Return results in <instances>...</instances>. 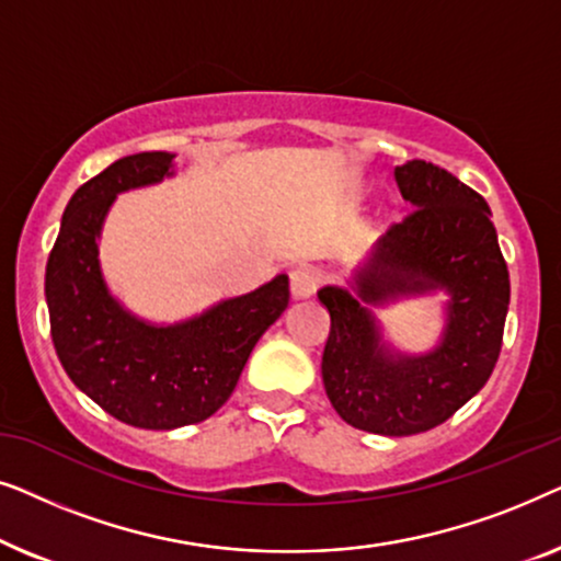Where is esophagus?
Listing matches in <instances>:
<instances>
[{"mask_svg":"<svg viewBox=\"0 0 561 561\" xmlns=\"http://www.w3.org/2000/svg\"><path fill=\"white\" fill-rule=\"evenodd\" d=\"M319 288V275L317 271H311V267H296L294 273H290V294L294 298H309L317 294Z\"/></svg>","mask_w":561,"mask_h":561,"instance_id":"1","label":"esophagus"}]
</instances>
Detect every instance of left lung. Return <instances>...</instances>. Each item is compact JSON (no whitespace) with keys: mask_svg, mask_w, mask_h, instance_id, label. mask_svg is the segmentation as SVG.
<instances>
[{"mask_svg":"<svg viewBox=\"0 0 561 561\" xmlns=\"http://www.w3.org/2000/svg\"><path fill=\"white\" fill-rule=\"evenodd\" d=\"M396 183L413 209L380 237L350 288L319 290L332 319L321 357L329 401L350 426L382 436L428 432L485 386L511 301L485 198L426 160L396 165ZM434 289L450 296L440 344L403 356L382 343L371 306Z\"/></svg>","mask_w":561,"mask_h":561,"instance_id":"left-lung-1","label":"left lung"}]
</instances>
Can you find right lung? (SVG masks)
Segmentation results:
<instances>
[{"mask_svg":"<svg viewBox=\"0 0 561 561\" xmlns=\"http://www.w3.org/2000/svg\"><path fill=\"white\" fill-rule=\"evenodd\" d=\"M173 152L119 158L68 202L45 265L56 355L91 401L137 428H179L217 413L265 329L286 311L288 275L227 298L194 319L158 327L129 313L106 288L99 234L122 191L173 175Z\"/></svg>","mask_w":561,"mask_h":561,"instance_id":"obj_1","label":"right lung"}]
</instances>
